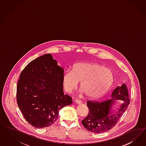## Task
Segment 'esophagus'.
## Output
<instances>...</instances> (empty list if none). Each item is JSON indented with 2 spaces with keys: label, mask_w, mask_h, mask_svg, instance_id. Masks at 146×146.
I'll return each mask as SVG.
<instances>
[{
  "label": "esophagus",
  "mask_w": 146,
  "mask_h": 146,
  "mask_svg": "<svg viewBox=\"0 0 146 146\" xmlns=\"http://www.w3.org/2000/svg\"><path fill=\"white\" fill-rule=\"evenodd\" d=\"M75 102L77 104H80V103H82V101L80 100H79V99H76L75 100Z\"/></svg>",
  "instance_id": "obj_1"
}]
</instances>
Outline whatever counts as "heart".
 <instances>
[{
	"mask_svg": "<svg viewBox=\"0 0 146 146\" xmlns=\"http://www.w3.org/2000/svg\"><path fill=\"white\" fill-rule=\"evenodd\" d=\"M113 81L112 71L95 62H81L75 64L72 71H65L62 78L65 90L71 93L80 82L82 91L88 97L98 98L105 95Z\"/></svg>",
	"mask_w": 146,
	"mask_h": 146,
	"instance_id": "obj_1",
	"label": "heart"
}]
</instances>
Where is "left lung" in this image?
<instances>
[{
    "label": "left lung",
    "mask_w": 146,
    "mask_h": 146,
    "mask_svg": "<svg viewBox=\"0 0 146 146\" xmlns=\"http://www.w3.org/2000/svg\"><path fill=\"white\" fill-rule=\"evenodd\" d=\"M111 96L112 98L106 101L102 102L88 101L87 103L88 115L81 123L89 131L100 133L110 130L117 124L127 108L130 100L125 84L117 87L113 91ZM115 99L122 100L124 103L118 111L113 114L110 111V108Z\"/></svg>",
    "instance_id": "obj_1"
}]
</instances>
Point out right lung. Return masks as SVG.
Listing matches in <instances>:
<instances>
[{
	"label": "right lung",
	"mask_w": 146,
	"mask_h": 146,
	"mask_svg": "<svg viewBox=\"0 0 146 146\" xmlns=\"http://www.w3.org/2000/svg\"><path fill=\"white\" fill-rule=\"evenodd\" d=\"M64 69L51 54L30 62L18 81L17 101L25 119L33 126L44 128L57 119L59 111L71 104L72 97L63 92Z\"/></svg>",
	"instance_id": "right-lung-1"
}]
</instances>
